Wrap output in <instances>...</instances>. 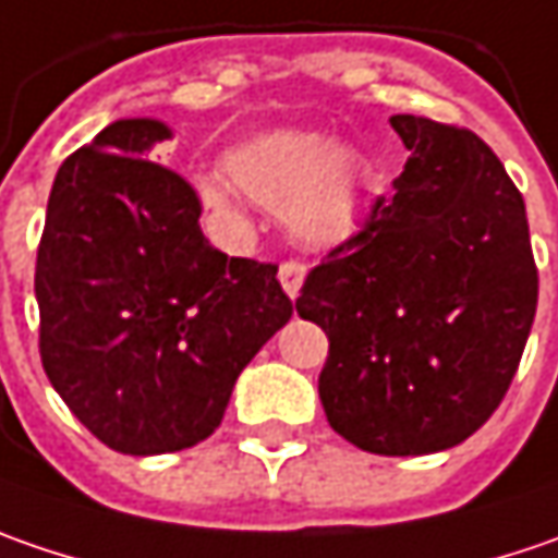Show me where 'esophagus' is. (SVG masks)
Instances as JSON below:
<instances>
[{"mask_svg":"<svg viewBox=\"0 0 558 558\" xmlns=\"http://www.w3.org/2000/svg\"><path fill=\"white\" fill-rule=\"evenodd\" d=\"M278 280L280 287H283V293L290 296V300H296L300 296V290H303V280H305V265L303 262H283L278 268Z\"/></svg>","mask_w":558,"mask_h":558,"instance_id":"obj_1","label":"esophagus"}]
</instances>
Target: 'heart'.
<instances>
[{
    "label": "heart",
    "mask_w": 558,
    "mask_h": 558,
    "mask_svg": "<svg viewBox=\"0 0 558 558\" xmlns=\"http://www.w3.org/2000/svg\"><path fill=\"white\" fill-rule=\"evenodd\" d=\"M368 165L350 146H333L318 131H262L225 153V171L193 178L199 203L240 221V196L283 215L290 231L305 243L347 240L365 199Z\"/></svg>",
    "instance_id": "b5f03b06"
}]
</instances>
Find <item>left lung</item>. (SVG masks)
Instances as JSON below:
<instances>
[{
  "label": "left lung",
  "instance_id": "obj_1",
  "mask_svg": "<svg viewBox=\"0 0 558 558\" xmlns=\"http://www.w3.org/2000/svg\"><path fill=\"white\" fill-rule=\"evenodd\" d=\"M412 158L365 228L308 271L330 427L377 456L469 440L506 397L537 312L524 199L472 131L393 114Z\"/></svg>",
  "mask_w": 558,
  "mask_h": 558
}]
</instances>
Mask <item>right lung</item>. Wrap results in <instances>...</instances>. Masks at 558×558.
<instances>
[{"mask_svg":"<svg viewBox=\"0 0 558 558\" xmlns=\"http://www.w3.org/2000/svg\"><path fill=\"white\" fill-rule=\"evenodd\" d=\"M165 140V121L121 118L64 158L34 278L49 384L124 456L206 440L293 315L278 265L208 243L193 186L149 161Z\"/></svg>","mask_w":558,"mask_h":558,"instance_id":"1","label":"right lung"}]
</instances>
